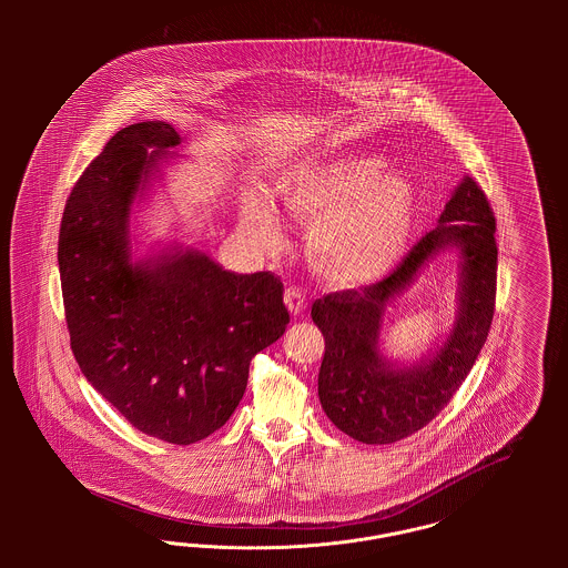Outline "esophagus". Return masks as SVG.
<instances>
[{
	"label": "esophagus",
	"instance_id": "obj_1",
	"mask_svg": "<svg viewBox=\"0 0 568 568\" xmlns=\"http://www.w3.org/2000/svg\"><path fill=\"white\" fill-rule=\"evenodd\" d=\"M285 306L290 308V313L297 317V315H302V311L306 308V297L302 294V290H297L294 285H290L287 290H285Z\"/></svg>",
	"mask_w": 568,
	"mask_h": 568
}]
</instances>
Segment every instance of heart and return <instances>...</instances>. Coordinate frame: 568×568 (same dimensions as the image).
Returning <instances> with one entry per match:
<instances>
[{"instance_id": "obj_1", "label": "heart", "mask_w": 568, "mask_h": 568, "mask_svg": "<svg viewBox=\"0 0 568 568\" xmlns=\"http://www.w3.org/2000/svg\"><path fill=\"white\" fill-rule=\"evenodd\" d=\"M281 209L306 230L311 266L336 287H368L403 257L415 215L410 181L387 172L377 155H338L297 163L276 181ZM246 234L262 246L281 243V223L255 197L243 209Z\"/></svg>"}]
</instances>
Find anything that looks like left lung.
Listing matches in <instances>:
<instances>
[{"mask_svg": "<svg viewBox=\"0 0 568 568\" xmlns=\"http://www.w3.org/2000/svg\"><path fill=\"white\" fill-rule=\"evenodd\" d=\"M496 219L486 193L464 176L438 225L410 248L403 264L371 287L329 294L313 304L325 353L320 403L329 422L366 445H387L430 424L458 392L486 343L496 300ZM459 251L457 322L434 351L415 363L379 352L384 311L438 252Z\"/></svg>", "mask_w": 568, "mask_h": 568, "instance_id": "8db88e82", "label": "left lung"}]
</instances>
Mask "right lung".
<instances>
[{
  "label": "right lung",
  "instance_id": "obj_1",
  "mask_svg": "<svg viewBox=\"0 0 568 568\" xmlns=\"http://www.w3.org/2000/svg\"><path fill=\"white\" fill-rule=\"evenodd\" d=\"M176 144L163 121L112 135L68 197L57 260L82 375L140 433L191 445L236 410L251 359L290 313L271 272L223 271L179 243L134 260V206Z\"/></svg>",
  "mask_w": 568,
  "mask_h": 568
}]
</instances>
